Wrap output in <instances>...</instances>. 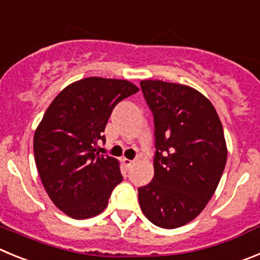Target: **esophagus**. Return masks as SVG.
Here are the masks:
<instances>
[{
  "label": "esophagus",
  "mask_w": 260,
  "mask_h": 260,
  "mask_svg": "<svg viewBox=\"0 0 260 260\" xmlns=\"http://www.w3.org/2000/svg\"><path fill=\"white\" fill-rule=\"evenodd\" d=\"M123 163H124V166L127 168H132L133 165H135V160H131V159L123 158Z\"/></svg>",
  "instance_id": "obj_1"
}]
</instances>
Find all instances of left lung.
I'll use <instances>...</instances> for the list:
<instances>
[{
	"label": "left lung",
	"instance_id": "obj_1",
	"mask_svg": "<svg viewBox=\"0 0 260 260\" xmlns=\"http://www.w3.org/2000/svg\"><path fill=\"white\" fill-rule=\"evenodd\" d=\"M155 127L154 177L139 188L142 212L156 226L185 225L220 181L226 144L216 110L198 90L162 80L140 83Z\"/></svg>",
	"mask_w": 260,
	"mask_h": 260
}]
</instances>
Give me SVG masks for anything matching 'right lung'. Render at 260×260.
Returning a JSON list of instances; mask_svg holds the SVG:
<instances>
[{
    "mask_svg": "<svg viewBox=\"0 0 260 260\" xmlns=\"http://www.w3.org/2000/svg\"><path fill=\"white\" fill-rule=\"evenodd\" d=\"M139 92L127 80L85 78L67 85L44 114L34 137L35 162L46 193L72 219L101 214L123 180L119 160L97 153L113 109Z\"/></svg>",
    "mask_w": 260,
    "mask_h": 260,
    "instance_id": "1",
    "label": "right lung"
}]
</instances>
